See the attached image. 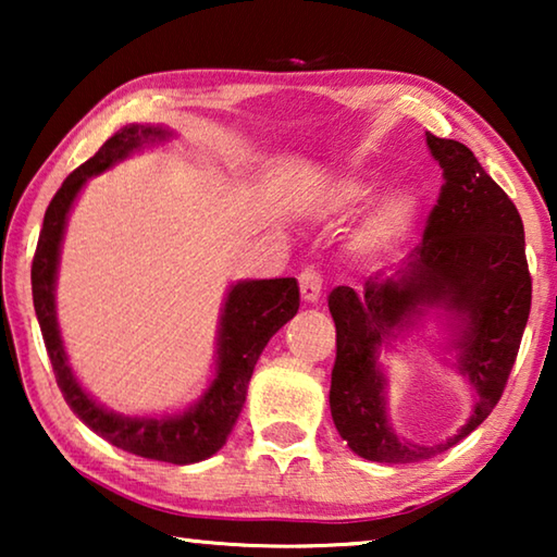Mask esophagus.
I'll return each mask as SVG.
<instances>
[{
  "label": "esophagus",
  "instance_id": "1",
  "mask_svg": "<svg viewBox=\"0 0 557 557\" xmlns=\"http://www.w3.org/2000/svg\"><path fill=\"white\" fill-rule=\"evenodd\" d=\"M299 292L307 301H317L319 295H322V275H319V270L314 265L301 268V272H299Z\"/></svg>",
  "mask_w": 557,
  "mask_h": 557
}]
</instances>
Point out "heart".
Listing matches in <instances>:
<instances>
[{"label": "heart", "mask_w": 557, "mask_h": 557, "mask_svg": "<svg viewBox=\"0 0 557 557\" xmlns=\"http://www.w3.org/2000/svg\"><path fill=\"white\" fill-rule=\"evenodd\" d=\"M379 191V182L371 174H351L344 176L342 182H336L326 194V209L332 211H354L373 199V194ZM414 211H418V201L408 191L393 194L388 201L381 203V209L373 213L363 231L366 245L373 248H383L408 233L412 225Z\"/></svg>", "instance_id": "b5f03b06"}]
</instances>
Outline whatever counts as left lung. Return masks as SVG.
Listing matches in <instances>:
<instances>
[{
    "label": "left lung",
    "mask_w": 557,
    "mask_h": 557,
    "mask_svg": "<svg viewBox=\"0 0 557 557\" xmlns=\"http://www.w3.org/2000/svg\"><path fill=\"white\" fill-rule=\"evenodd\" d=\"M428 149L445 184L428 215L422 240L391 277H369L358 295L334 287L329 312L336 324V361L329 405L338 435L358 457L385 465L425 461L474 432L502 400L531 314V272L523 221L471 149L428 132ZM420 306H445L462 322L456 339L460 370L478 391L475 412L442 446H410L384 420V380L374 363L395 325Z\"/></svg>",
    "instance_id": "left-lung-1"
}]
</instances>
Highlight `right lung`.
Wrapping results in <instances>:
<instances>
[{
  "label": "right lung",
  "mask_w": 557,
  "mask_h": 557,
  "mask_svg": "<svg viewBox=\"0 0 557 557\" xmlns=\"http://www.w3.org/2000/svg\"><path fill=\"white\" fill-rule=\"evenodd\" d=\"M162 127L127 125L117 129L86 164L65 176L59 191L44 215V228L36 243L32 262V292L34 309L39 317L46 351H49L55 383L71 410L86 425L106 437L112 445L132 451V455L172 461V465H194L219 451L243 410L248 381L256 369L262 348L272 334L285 326L299 309V287L295 277L280 280H250L238 282L225 299L219 334V371L203 398L176 418H122L88 398L73 379L65 361L63 342L55 324L53 282L59 265V248L65 228V215L78 196L81 186L92 174L110 169L120 159L129 157L135 149L154 139H164Z\"/></svg>",
  "instance_id": "right-lung-1"
}]
</instances>
